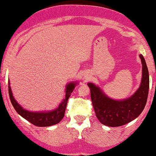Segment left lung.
I'll use <instances>...</instances> for the list:
<instances>
[{
    "mask_svg": "<svg viewBox=\"0 0 156 156\" xmlns=\"http://www.w3.org/2000/svg\"><path fill=\"white\" fill-rule=\"evenodd\" d=\"M140 57L143 65L142 82L138 90L130 98L115 101L108 98L94 84H88L95 115L104 125L112 127L124 125L136 118L144 109L149 94V77L144 58L141 55Z\"/></svg>",
    "mask_w": 156,
    "mask_h": 156,
    "instance_id": "left-lung-1",
    "label": "left lung"
}]
</instances>
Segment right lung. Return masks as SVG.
Segmentation results:
<instances>
[{"mask_svg":"<svg viewBox=\"0 0 156 156\" xmlns=\"http://www.w3.org/2000/svg\"><path fill=\"white\" fill-rule=\"evenodd\" d=\"M76 83H70L67 86L66 88V97L65 99L63 100L62 102L59 105V107L52 112H30L26 111L16 101V100L13 98L12 95L11 89H10V83L8 86L9 95H10V99L13 105V108L20 115L27 120L29 122L32 124L33 125L37 127H48V126L54 125L58 123H59L63 119L65 114L66 107H67V101H68L69 97L70 96V94L73 92Z\"/></svg>","mask_w":156,"mask_h":156,"instance_id":"add662e5","label":"right lung"}]
</instances>
